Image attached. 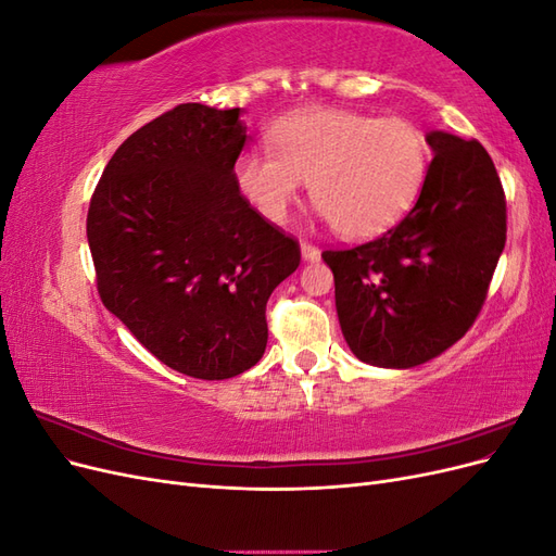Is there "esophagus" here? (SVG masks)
Returning a JSON list of instances; mask_svg holds the SVG:
<instances>
[{"label": "esophagus", "instance_id": "34e87169", "mask_svg": "<svg viewBox=\"0 0 556 556\" xmlns=\"http://www.w3.org/2000/svg\"><path fill=\"white\" fill-rule=\"evenodd\" d=\"M301 257L306 262H317L319 260V248L308 243V241H301Z\"/></svg>", "mask_w": 556, "mask_h": 556}]
</instances>
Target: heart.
Instances as JSON below:
<instances>
[{"instance_id":"1","label":"heart","mask_w":556,"mask_h":556,"mask_svg":"<svg viewBox=\"0 0 556 556\" xmlns=\"http://www.w3.org/2000/svg\"><path fill=\"white\" fill-rule=\"evenodd\" d=\"M271 150L233 164L239 190L268 223H285L301 182L345 239H368L410 211L429 169L425 131L406 117L313 106L268 129Z\"/></svg>"}]
</instances>
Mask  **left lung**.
Instances as JSON below:
<instances>
[{
	"mask_svg": "<svg viewBox=\"0 0 556 556\" xmlns=\"http://www.w3.org/2000/svg\"><path fill=\"white\" fill-rule=\"evenodd\" d=\"M417 204L382 237L325 250L336 311L355 357L410 368L473 327L506 245V194L480 141L429 131Z\"/></svg>",
	"mask_w": 556,
	"mask_h": 556,
	"instance_id": "obj_1",
	"label": "left lung"
}]
</instances>
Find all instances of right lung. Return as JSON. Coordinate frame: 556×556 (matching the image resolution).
Here are the masks:
<instances>
[{"instance_id": "add662e5", "label": "right lung", "mask_w": 556, "mask_h": 556, "mask_svg": "<svg viewBox=\"0 0 556 556\" xmlns=\"http://www.w3.org/2000/svg\"><path fill=\"white\" fill-rule=\"evenodd\" d=\"M241 109L178 104L115 150L88 211L104 306L178 374L233 378L266 348V301L299 241L250 206Z\"/></svg>"}]
</instances>
